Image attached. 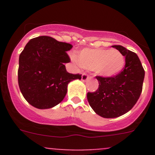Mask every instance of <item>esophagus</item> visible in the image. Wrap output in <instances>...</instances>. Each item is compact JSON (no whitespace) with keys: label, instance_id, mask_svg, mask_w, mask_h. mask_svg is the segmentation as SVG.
Returning a JSON list of instances; mask_svg holds the SVG:
<instances>
[{"label":"esophagus","instance_id":"1","mask_svg":"<svg viewBox=\"0 0 155 155\" xmlns=\"http://www.w3.org/2000/svg\"><path fill=\"white\" fill-rule=\"evenodd\" d=\"M88 79H89V76H87L86 73H83V74L82 75V80L84 81V82L87 80Z\"/></svg>","mask_w":155,"mask_h":155}]
</instances>
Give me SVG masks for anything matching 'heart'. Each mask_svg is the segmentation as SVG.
Wrapping results in <instances>:
<instances>
[{"label": "heart", "mask_w": 155, "mask_h": 155, "mask_svg": "<svg viewBox=\"0 0 155 155\" xmlns=\"http://www.w3.org/2000/svg\"><path fill=\"white\" fill-rule=\"evenodd\" d=\"M75 62L86 70H93L102 77L111 78L119 74L124 68L125 58L117 49L108 48H84L79 51Z\"/></svg>", "instance_id": "heart-1"}]
</instances>
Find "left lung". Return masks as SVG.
<instances>
[{
    "label": "left lung",
    "instance_id": "1",
    "mask_svg": "<svg viewBox=\"0 0 155 155\" xmlns=\"http://www.w3.org/2000/svg\"><path fill=\"white\" fill-rule=\"evenodd\" d=\"M125 57L122 71L111 78L96 76L99 87L87 94L89 105L103 118H117L129 112L140 98L145 70L136 53L122 46H112Z\"/></svg>",
    "mask_w": 155,
    "mask_h": 155
}]
</instances>
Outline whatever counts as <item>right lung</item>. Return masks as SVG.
I'll list each match as a JSON object with an SVG mask.
<instances>
[{
    "label": "right lung",
    "mask_w": 155,
    "mask_h": 155,
    "mask_svg": "<svg viewBox=\"0 0 155 155\" xmlns=\"http://www.w3.org/2000/svg\"><path fill=\"white\" fill-rule=\"evenodd\" d=\"M71 44L48 36L31 39L19 55L18 82L25 99L33 107L50 109L60 104L68 85L82 75L67 71L64 63L70 59L67 51Z\"/></svg>",
    "instance_id": "add662e5"
}]
</instances>
